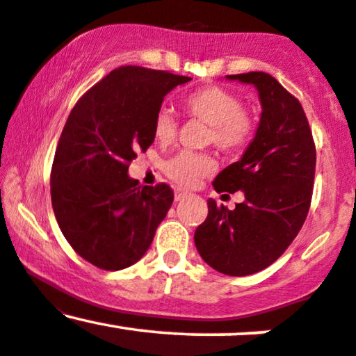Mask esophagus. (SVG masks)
<instances>
[{
	"mask_svg": "<svg viewBox=\"0 0 356 356\" xmlns=\"http://www.w3.org/2000/svg\"><path fill=\"white\" fill-rule=\"evenodd\" d=\"M187 195H189V194H187V192H184V191H175L174 192V199H175V201H184V199H186L187 197Z\"/></svg>",
	"mask_w": 356,
	"mask_h": 356,
	"instance_id": "esophagus-1",
	"label": "esophagus"
}]
</instances>
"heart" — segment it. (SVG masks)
<instances>
[{"instance_id":"obj_1","label":"heart","mask_w":356,"mask_h":356,"mask_svg":"<svg viewBox=\"0 0 356 356\" xmlns=\"http://www.w3.org/2000/svg\"><path fill=\"white\" fill-rule=\"evenodd\" d=\"M187 115L209 125V142L220 152H239L254 136V117L243 108L234 93L222 87H202L192 90L182 100ZM177 122L170 110L161 108L154 120V136L167 144L175 137ZM214 161L209 155L179 152L165 162L164 170L181 187H192L199 179L212 172Z\"/></svg>"}]
</instances>
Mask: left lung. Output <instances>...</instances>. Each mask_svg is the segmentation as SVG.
<instances>
[{
  "label": "left lung",
  "mask_w": 356,
  "mask_h": 356,
  "mask_svg": "<svg viewBox=\"0 0 356 356\" xmlns=\"http://www.w3.org/2000/svg\"><path fill=\"white\" fill-rule=\"evenodd\" d=\"M226 79L257 90L261 118L243 157L212 182L218 192L243 191L244 201L229 211L209 199V214L195 229L194 243L216 271L248 276L275 263L303 226L316 150L303 107L276 79L264 72Z\"/></svg>",
  "instance_id": "obj_1"
}]
</instances>
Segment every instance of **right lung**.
Instances as JSON below:
<instances>
[{"label":"right lung","instance_id":"obj_1","mask_svg":"<svg viewBox=\"0 0 356 356\" xmlns=\"http://www.w3.org/2000/svg\"><path fill=\"white\" fill-rule=\"evenodd\" d=\"M192 80L162 70L120 67L76 102L51 167V206L65 239L107 271L137 263L174 201L167 184L138 186L129 164L154 142L164 97Z\"/></svg>","mask_w":356,"mask_h":356}]
</instances>
